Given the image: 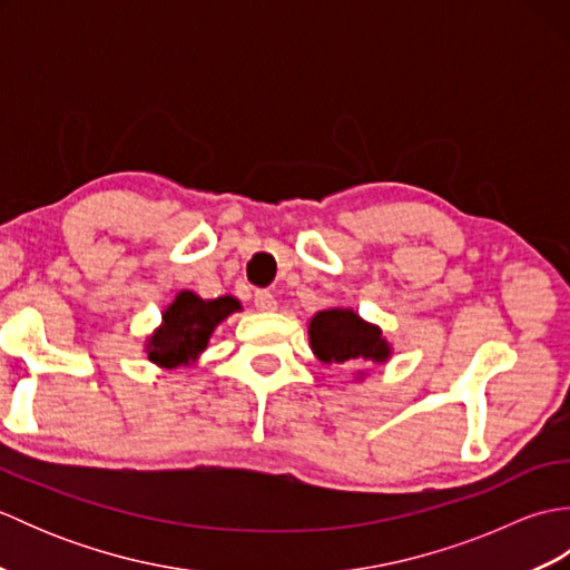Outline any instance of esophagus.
Listing matches in <instances>:
<instances>
[{"instance_id":"34e87169","label":"esophagus","mask_w":570,"mask_h":570,"mask_svg":"<svg viewBox=\"0 0 570 570\" xmlns=\"http://www.w3.org/2000/svg\"><path fill=\"white\" fill-rule=\"evenodd\" d=\"M254 308H257V311H274L276 308L274 294L266 292V288H259V292H254Z\"/></svg>"}]
</instances>
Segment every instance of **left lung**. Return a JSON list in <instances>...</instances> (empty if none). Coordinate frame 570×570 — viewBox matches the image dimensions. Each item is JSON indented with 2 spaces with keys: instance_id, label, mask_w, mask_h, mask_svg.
I'll return each instance as SVG.
<instances>
[{
  "instance_id": "1",
  "label": "left lung",
  "mask_w": 570,
  "mask_h": 570,
  "mask_svg": "<svg viewBox=\"0 0 570 570\" xmlns=\"http://www.w3.org/2000/svg\"><path fill=\"white\" fill-rule=\"evenodd\" d=\"M308 337L321 362H384L390 345L377 325L362 321L355 311L328 308L311 318Z\"/></svg>"
}]
</instances>
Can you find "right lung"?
I'll list each match as a JSON object with an SVG mask.
<instances>
[{"mask_svg":"<svg viewBox=\"0 0 570 570\" xmlns=\"http://www.w3.org/2000/svg\"><path fill=\"white\" fill-rule=\"evenodd\" d=\"M239 311L233 296L203 301L193 292H180L164 311V325L149 337V360L159 367L176 370L196 362L208 345L215 325Z\"/></svg>","mask_w":570,"mask_h":570,"instance_id":"obj_1","label":"right lung"}]
</instances>
